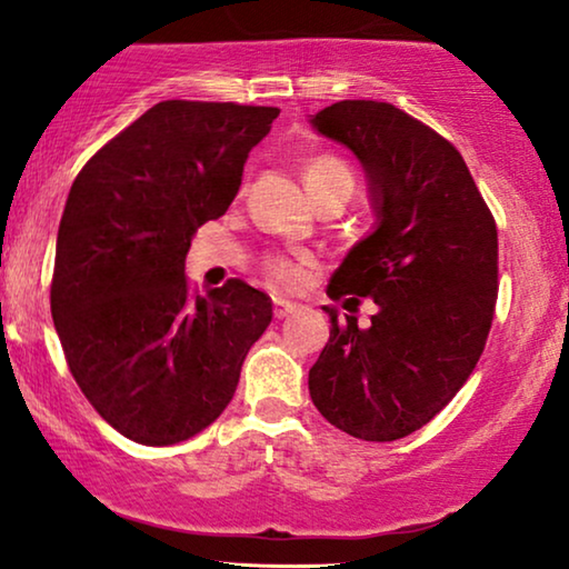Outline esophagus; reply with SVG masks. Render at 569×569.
Returning <instances> with one entry per match:
<instances>
[{
  "label": "esophagus",
  "mask_w": 569,
  "mask_h": 569,
  "mask_svg": "<svg viewBox=\"0 0 569 569\" xmlns=\"http://www.w3.org/2000/svg\"><path fill=\"white\" fill-rule=\"evenodd\" d=\"M298 308H300L298 302H290L284 298H274V318H287L290 313H295Z\"/></svg>",
  "instance_id": "34e87169"
}]
</instances>
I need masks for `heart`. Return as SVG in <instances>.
Wrapping results in <instances>:
<instances>
[{"mask_svg":"<svg viewBox=\"0 0 569 569\" xmlns=\"http://www.w3.org/2000/svg\"><path fill=\"white\" fill-rule=\"evenodd\" d=\"M302 178H306L308 191L313 193L316 201L333 191H352L355 186L347 162L333 158V154H316V158H310L306 162V170H302ZM308 267V256L267 253L261 259L263 274H267L277 287H284V290H298V287L306 284Z\"/></svg>","mask_w":569,"mask_h":569,"instance_id":"b5f03b06","label":"heart"}]
</instances>
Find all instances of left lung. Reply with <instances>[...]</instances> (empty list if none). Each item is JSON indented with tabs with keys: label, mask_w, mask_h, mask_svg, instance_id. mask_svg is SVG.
Instances as JSON below:
<instances>
[{
	"label": "left lung",
	"mask_w": 569,
	"mask_h": 569,
	"mask_svg": "<svg viewBox=\"0 0 569 569\" xmlns=\"http://www.w3.org/2000/svg\"><path fill=\"white\" fill-rule=\"evenodd\" d=\"M323 137L368 170L378 228L333 271L331 300L376 302L368 329L331 318L308 372L316 409L370 442L425 427L477 368L497 302V224L461 152L438 131L378 100H339L316 113Z\"/></svg>",
	"instance_id": "left-lung-1"
}]
</instances>
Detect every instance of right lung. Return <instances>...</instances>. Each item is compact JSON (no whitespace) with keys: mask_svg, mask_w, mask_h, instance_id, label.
I'll return each mask as SVG.
<instances>
[{"mask_svg":"<svg viewBox=\"0 0 569 569\" xmlns=\"http://www.w3.org/2000/svg\"><path fill=\"white\" fill-rule=\"evenodd\" d=\"M279 108L162 100L100 147L61 214L51 316L100 417L142 446L189 440L222 415L271 321L240 279L201 298L183 261L228 212L248 152Z\"/></svg>","mask_w":569,"mask_h":569,"instance_id":"add662e5","label":"right lung"}]
</instances>
